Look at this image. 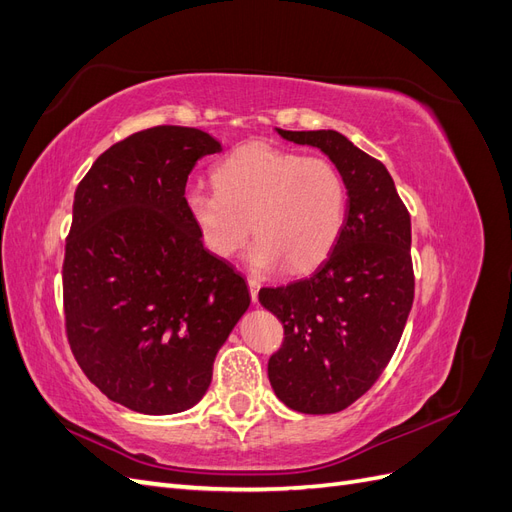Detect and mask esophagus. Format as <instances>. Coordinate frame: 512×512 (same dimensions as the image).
Instances as JSON below:
<instances>
[{"instance_id": "esophagus-1", "label": "esophagus", "mask_w": 512, "mask_h": 512, "mask_svg": "<svg viewBox=\"0 0 512 512\" xmlns=\"http://www.w3.org/2000/svg\"><path fill=\"white\" fill-rule=\"evenodd\" d=\"M247 286H250V294H252V301L258 303V290H260V280L258 277H247Z\"/></svg>"}]
</instances>
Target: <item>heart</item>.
Here are the masks:
<instances>
[{
    "label": "heart",
    "instance_id": "b5f03b06",
    "mask_svg": "<svg viewBox=\"0 0 512 512\" xmlns=\"http://www.w3.org/2000/svg\"><path fill=\"white\" fill-rule=\"evenodd\" d=\"M211 177L215 190L194 185L183 205L213 256H237L254 232L258 269L282 262L303 273L318 267L342 235L348 188L327 158L245 143L215 164Z\"/></svg>",
    "mask_w": 512,
    "mask_h": 512
}]
</instances>
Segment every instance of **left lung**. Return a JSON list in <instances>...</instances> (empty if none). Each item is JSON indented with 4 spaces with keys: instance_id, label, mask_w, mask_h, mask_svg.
I'll use <instances>...</instances> for the list:
<instances>
[{
    "instance_id": "obj_1",
    "label": "left lung",
    "mask_w": 512,
    "mask_h": 512,
    "mask_svg": "<svg viewBox=\"0 0 512 512\" xmlns=\"http://www.w3.org/2000/svg\"><path fill=\"white\" fill-rule=\"evenodd\" d=\"M277 134L327 153L344 175L348 215L333 252L258 301L284 324L269 359L275 395L303 414L342 412L380 378L414 301L410 213L386 166L335 130Z\"/></svg>"
}]
</instances>
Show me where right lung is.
Masks as SVG:
<instances>
[{"label": "right lung", "instance_id": "obj_1", "mask_svg": "<svg viewBox=\"0 0 512 512\" xmlns=\"http://www.w3.org/2000/svg\"><path fill=\"white\" fill-rule=\"evenodd\" d=\"M203 130L156 126L108 147L74 192L64 256L76 363L117 404L177 414L207 393L215 354L250 307L230 262L203 247L183 205Z\"/></svg>", "mask_w": 512, "mask_h": 512}]
</instances>
